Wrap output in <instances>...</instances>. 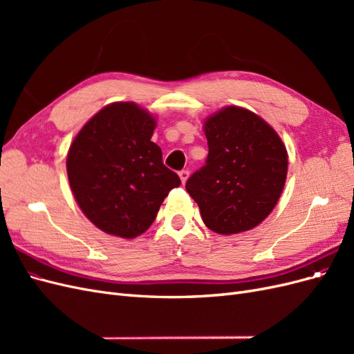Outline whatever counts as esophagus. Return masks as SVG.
Returning <instances> with one entry per match:
<instances>
[{"instance_id": "34e87169", "label": "esophagus", "mask_w": 354, "mask_h": 354, "mask_svg": "<svg viewBox=\"0 0 354 354\" xmlns=\"http://www.w3.org/2000/svg\"><path fill=\"white\" fill-rule=\"evenodd\" d=\"M178 176H180V180H181V183H186V180L189 178V171L187 169H181L180 173H178Z\"/></svg>"}]
</instances>
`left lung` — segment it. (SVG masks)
Wrapping results in <instances>:
<instances>
[{
  "mask_svg": "<svg viewBox=\"0 0 354 354\" xmlns=\"http://www.w3.org/2000/svg\"><path fill=\"white\" fill-rule=\"evenodd\" d=\"M205 165L186 181L205 226L220 234L250 230L274 208L285 186L288 153L273 128L229 106L208 118Z\"/></svg>",
  "mask_w": 354,
  "mask_h": 354,
  "instance_id": "8db88e82",
  "label": "left lung"
}]
</instances>
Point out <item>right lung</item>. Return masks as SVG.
<instances>
[{
    "mask_svg": "<svg viewBox=\"0 0 354 354\" xmlns=\"http://www.w3.org/2000/svg\"><path fill=\"white\" fill-rule=\"evenodd\" d=\"M155 120L134 103H112L82 127L66 168L80 208L103 232L131 239L155 221L180 177L151 142Z\"/></svg>",
    "mask_w": 354,
    "mask_h": 354,
    "instance_id": "1",
    "label": "right lung"
}]
</instances>
